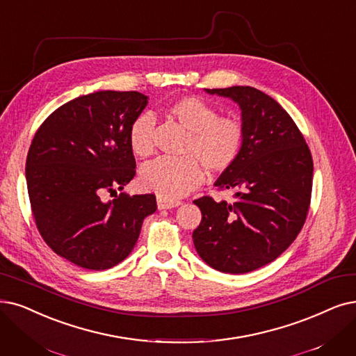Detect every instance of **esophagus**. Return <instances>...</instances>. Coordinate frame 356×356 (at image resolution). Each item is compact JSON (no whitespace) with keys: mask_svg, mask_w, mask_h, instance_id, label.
<instances>
[{"mask_svg":"<svg viewBox=\"0 0 356 356\" xmlns=\"http://www.w3.org/2000/svg\"><path fill=\"white\" fill-rule=\"evenodd\" d=\"M158 209L163 210V209H174L178 207L181 204L179 200H169V198H163V197H158Z\"/></svg>","mask_w":356,"mask_h":356,"instance_id":"1","label":"esophagus"}]
</instances>
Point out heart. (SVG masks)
<instances>
[{
  "label": "heart",
  "mask_w": 356,
  "mask_h": 356,
  "mask_svg": "<svg viewBox=\"0 0 356 356\" xmlns=\"http://www.w3.org/2000/svg\"><path fill=\"white\" fill-rule=\"evenodd\" d=\"M168 117L190 131L184 158H159L140 174L146 190L163 198H179L195 190L204 179V166L213 174L231 169L245 143L244 124L232 115H219L218 109L200 96H181L166 106ZM154 120L149 113L137 117L129 131V145L138 158L154 152Z\"/></svg>",
  "instance_id": "heart-1"
}]
</instances>
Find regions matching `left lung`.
<instances>
[{
  "label": "left lung",
  "instance_id": "obj_1",
  "mask_svg": "<svg viewBox=\"0 0 356 356\" xmlns=\"http://www.w3.org/2000/svg\"><path fill=\"white\" fill-rule=\"evenodd\" d=\"M206 92L239 105L245 143L236 163L215 182L219 190H234L235 200H194L202 222L193 241L210 267L243 275L276 260L301 232L311 202L312 156L273 97L250 86Z\"/></svg>",
  "mask_w": 356,
  "mask_h": 356
}]
</instances>
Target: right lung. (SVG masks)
Here are the masks:
<instances>
[{
	"label": "right lung",
	"mask_w": 356,
	"mask_h": 356,
	"mask_svg": "<svg viewBox=\"0 0 356 356\" xmlns=\"http://www.w3.org/2000/svg\"><path fill=\"white\" fill-rule=\"evenodd\" d=\"M146 105L138 92L79 96L55 109L32 140L26 182L36 227L76 266L106 270L121 263L158 207L154 194L117 195L136 175L129 131ZM108 193L116 198L106 201Z\"/></svg>",
	"instance_id": "right-lung-1"
}]
</instances>
